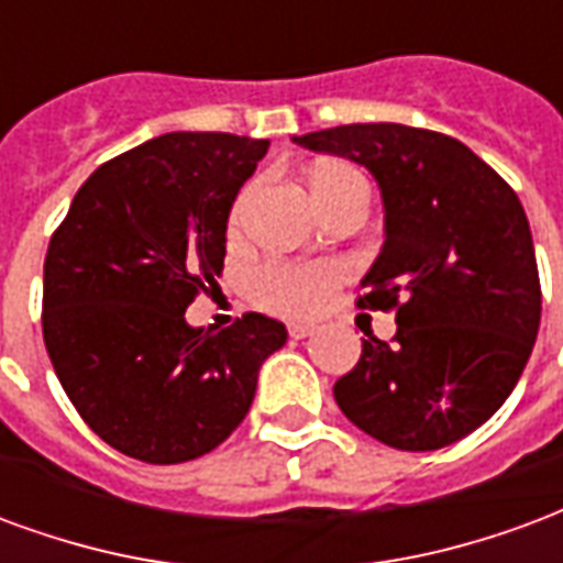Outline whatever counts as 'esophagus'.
<instances>
[{
  "mask_svg": "<svg viewBox=\"0 0 563 563\" xmlns=\"http://www.w3.org/2000/svg\"><path fill=\"white\" fill-rule=\"evenodd\" d=\"M311 332H314L311 323H299V321L287 323V335H290V339H306V335H311Z\"/></svg>",
  "mask_w": 563,
  "mask_h": 563,
  "instance_id": "34e87169",
  "label": "esophagus"
}]
</instances>
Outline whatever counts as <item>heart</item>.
I'll list each match as a JSON object with an SVG mask.
<instances>
[{"label":"heart","mask_w":563,"mask_h":563,"mask_svg":"<svg viewBox=\"0 0 563 563\" xmlns=\"http://www.w3.org/2000/svg\"><path fill=\"white\" fill-rule=\"evenodd\" d=\"M311 191L327 212L354 191H368L363 174L351 164H321L311 174ZM254 195V183L242 188L231 209V231L240 228L245 207ZM344 278V266L335 261H266L249 276V290L257 306L287 318H309L330 302V294Z\"/></svg>","instance_id":"b5f03b06"}]
</instances>
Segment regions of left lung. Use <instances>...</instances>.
I'll return each instance as SVG.
<instances>
[{"instance_id":"1","label":"left lung","mask_w":563,"mask_h":563,"mask_svg":"<svg viewBox=\"0 0 563 563\" xmlns=\"http://www.w3.org/2000/svg\"><path fill=\"white\" fill-rule=\"evenodd\" d=\"M299 146L366 164L387 240L360 309L396 311L389 342L332 387L356 429L396 450L462 441L507 401L540 330V276L519 197L465 143L399 122L311 131Z\"/></svg>"}]
</instances>
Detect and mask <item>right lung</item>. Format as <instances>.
Wrapping results in <instances>:
<instances>
[{
  "mask_svg": "<svg viewBox=\"0 0 563 563\" xmlns=\"http://www.w3.org/2000/svg\"><path fill=\"white\" fill-rule=\"evenodd\" d=\"M266 141L174 131L98 167L44 257L41 330L77 413L113 450L179 465L249 413L285 323L245 311L195 330L186 309L224 269L228 216Z\"/></svg>",
  "mask_w": 563,
  "mask_h": 563,
  "instance_id": "obj_1",
  "label": "right lung"
}]
</instances>
